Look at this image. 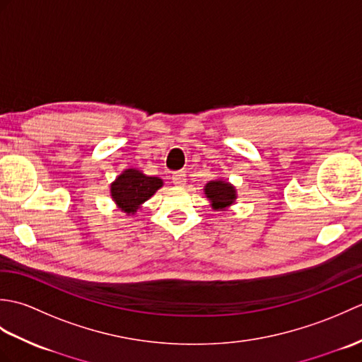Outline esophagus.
Masks as SVG:
<instances>
[{"instance_id":"obj_1","label":"esophagus","mask_w":362,"mask_h":362,"mask_svg":"<svg viewBox=\"0 0 362 362\" xmlns=\"http://www.w3.org/2000/svg\"><path fill=\"white\" fill-rule=\"evenodd\" d=\"M171 180H173L174 185H177V187L185 185V182H187V174L183 173V171H177V173H174V174H173Z\"/></svg>"}]
</instances>
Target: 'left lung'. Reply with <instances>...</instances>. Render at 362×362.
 <instances>
[{
  "label": "left lung",
  "instance_id": "8db88e82",
  "mask_svg": "<svg viewBox=\"0 0 362 362\" xmlns=\"http://www.w3.org/2000/svg\"><path fill=\"white\" fill-rule=\"evenodd\" d=\"M205 194L211 201L214 210H222L226 206L232 205L236 199L235 188L227 182L214 180L205 185Z\"/></svg>",
  "mask_w": 362,
  "mask_h": 362
}]
</instances>
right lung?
Here are the masks:
<instances>
[{
	"mask_svg": "<svg viewBox=\"0 0 362 362\" xmlns=\"http://www.w3.org/2000/svg\"><path fill=\"white\" fill-rule=\"evenodd\" d=\"M163 185L158 177L144 175L138 169H126L117 180L112 183L110 193L113 201L126 213H135L144 201Z\"/></svg>",
	"mask_w": 362,
	"mask_h": 362,
	"instance_id": "1",
	"label": "right lung"
}]
</instances>
